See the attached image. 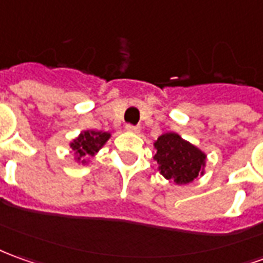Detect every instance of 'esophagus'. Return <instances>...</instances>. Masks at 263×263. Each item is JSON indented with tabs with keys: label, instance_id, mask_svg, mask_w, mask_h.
I'll return each instance as SVG.
<instances>
[{
	"label": "esophagus",
	"instance_id": "esophagus-1",
	"mask_svg": "<svg viewBox=\"0 0 263 263\" xmlns=\"http://www.w3.org/2000/svg\"><path fill=\"white\" fill-rule=\"evenodd\" d=\"M125 129L128 132H132V134H138V132H139V126L131 125V124H126Z\"/></svg>",
	"mask_w": 263,
	"mask_h": 263
}]
</instances>
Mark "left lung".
<instances>
[{
	"label": "left lung",
	"mask_w": 263,
	"mask_h": 263,
	"mask_svg": "<svg viewBox=\"0 0 263 263\" xmlns=\"http://www.w3.org/2000/svg\"><path fill=\"white\" fill-rule=\"evenodd\" d=\"M154 146L157 149L154 159L159 165V172L166 179L183 185L203 175L206 155L175 132L161 135Z\"/></svg>",
	"instance_id": "1"
}]
</instances>
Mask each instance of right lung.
I'll return each instance as SVG.
<instances>
[{
    "instance_id": "right-lung-1",
    "label": "right lung",
    "mask_w": 263,
    "mask_h": 263,
    "mask_svg": "<svg viewBox=\"0 0 263 263\" xmlns=\"http://www.w3.org/2000/svg\"><path fill=\"white\" fill-rule=\"evenodd\" d=\"M109 137H111L109 132L84 131L81 132L80 137L75 138L74 141L69 144V146L75 152L78 161H81L82 163H87V161L84 158L93 157L105 145Z\"/></svg>"
}]
</instances>
